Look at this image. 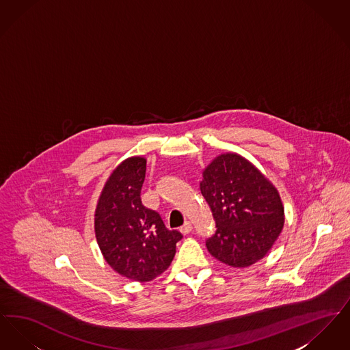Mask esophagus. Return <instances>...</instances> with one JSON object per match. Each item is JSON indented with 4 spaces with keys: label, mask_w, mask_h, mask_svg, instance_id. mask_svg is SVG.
<instances>
[{
    "label": "esophagus",
    "mask_w": 350,
    "mask_h": 350,
    "mask_svg": "<svg viewBox=\"0 0 350 350\" xmlns=\"http://www.w3.org/2000/svg\"><path fill=\"white\" fill-rule=\"evenodd\" d=\"M191 231H193V226H191L190 221H185V224L180 228V232L183 233V234H187V233H190Z\"/></svg>",
    "instance_id": "obj_1"
}]
</instances>
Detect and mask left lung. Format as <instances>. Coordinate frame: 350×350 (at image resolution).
Returning <instances> with one entry per match:
<instances>
[{
    "label": "left lung",
    "mask_w": 350,
    "mask_h": 350,
    "mask_svg": "<svg viewBox=\"0 0 350 350\" xmlns=\"http://www.w3.org/2000/svg\"><path fill=\"white\" fill-rule=\"evenodd\" d=\"M200 193L217 231L206 240L211 256L232 267L261 260L282 231V202L267 177L237 153L217 156L204 169Z\"/></svg>",
    "instance_id": "obj_1"
}]
</instances>
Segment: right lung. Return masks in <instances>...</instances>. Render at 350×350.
<instances>
[{
  "label": "right lung",
  "instance_id": "1",
  "mask_svg": "<svg viewBox=\"0 0 350 350\" xmlns=\"http://www.w3.org/2000/svg\"><path fill=\"white\" fill-rule=\"evenodd\" d=\"M147 160L130 157L111 173L94 215L97 243L106 262L120 275L148 282L167 270L183 234L169 231L159 213L143 206Z\"/></svg>",
  "mask_w": 350,
  "mask_h": 350
}]
</instances>
